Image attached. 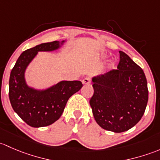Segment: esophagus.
I'll list each match as a JSON object with an SVG mask.
<instances>
[{
	"label": "esophagus",
	"mask_w": 160,
	"mask_h": 160,
	"mask_svg": "<svg viewBox=\"0 0 160 160\" xmlns=\"http://www.w3.org/2000/svg\"><path fill=\"white\" fill-rule=\"evenodd\" d=\"M90 82H91L90 78H85L82 80V83H83L84 85H88V84H90Z\"/></svg>",
	"instance_id": "esophagus-1"
}]
</instances>
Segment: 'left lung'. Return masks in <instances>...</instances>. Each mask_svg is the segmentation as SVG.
I'll use <instances>...</instances> for the list:
<instances>
[{"instance_id":"8db88e82","label":"left lung","mask_w":160,"mask_h":160,"mask_svg":"<svg viewBox=\"0 0 160 160\" xmlns=\"http://www.w3.org/2000/svg\"><path fill=\"white\" fill-rule=\"evenodd\" d=\"M117 68L92 78L94 94L89 103L102 129L122 132L136 126L146 110L149 91L144 72L119 51Z\"/></svg>"}]
</instances>
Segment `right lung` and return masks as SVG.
I'll use <instances>...</instances> for the list:
<instances>
[{"instance_id":"obj_1","label":"right lung","mask_w":160,"mask_h":160,"mask_svg":"<svg viewBox=\"0 0 160 160\" xmlns=\"http://www.w3.org/2000/svg\"><path fill=\"white\" fill-rule=\"evenodd\" d=\"M65 41L42 43L22 52L9 79V98L14 111L31 127L49 126L63 113L68 98L82 88L80 81H62L44 90L29 87L24 78L27 67L38 52L58 49Z\"/></svg>"}]
</instances>
